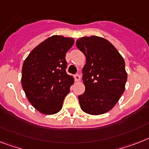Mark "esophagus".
I'll return each mask as SVG.
<instances>
[{"label": "esophagus", "mask_w": 149, "mask_h": 149, "mask_svg": "<svg viewBox=\"0 0 149 149\" xmlns=\"http://www.w3.org/2000/svg\"><path fill=\"white\" fill-rule=\"evenodd\" d=\"M74 79H75L76 81L79 82L80 81H81V76H80V74H75V75H74Z\"/></svg>", "instance_id": "obj_1"}]
</instances>
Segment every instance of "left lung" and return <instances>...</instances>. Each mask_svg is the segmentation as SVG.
<instances>
[{
	"label": "left lung",
	"mask_w": 149,
	"mask_h": 149,
	"mask_svg": "<svg viewBox=\"0 0 149 149\" xmlns=\"http://www.w3.org/2000/svg\"><path fill=\"white\" fill-rule=\"evenodd\" d=\"M76 45L86 57L82 69L85 91L78 96L81 108L91 115L106 113L125 91L127 73L123 58L110 42L100 36L79 38Z\"/></svg>",
	"instance_id": "obj_1"
}]
</instances>
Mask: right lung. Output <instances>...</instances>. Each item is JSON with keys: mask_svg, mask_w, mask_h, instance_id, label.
Returning <instances> with one entry per match:
<instances>
[{"mask_svg": "<svg viewBox=\"0 0 149 149\" xmlns=\"http://www.w3.org/2000/svg\"><path fill=\"white\" fill-rule=\"evenodd\" d=\"M73 38L55 35L30 52L23 62L21 84L28 100L41 113H57L70 92L74 77L66 73V52Z\"/></svg>", "mask_w": 149, "mask_h": 149, "instance_id": "1", "label": "right lung"}]
</instances>
